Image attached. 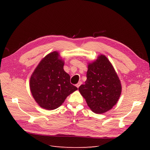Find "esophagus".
Instances as JSON below:
<instances>
[{
  "label": "esophagus",
  "instance_id": "34e87169",
  "mask_svg": "<svg viewBox=\"0 0 150 150\" xmlns=\"http://www.w3.org/2000/svg\"><path fill=\"white\" fill-rule=\"evenodd\" d=\"M81 84H82V82H79L78 83H77V84H76V86H77V87L79 88V86H80L81 85Z\"/></svg>",
  "mask_w": 150,
  "mask_h": 150
}]
</instances>
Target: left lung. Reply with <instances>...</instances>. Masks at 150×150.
<instances>
[{"label":"left lung","mask_w":150,"mask_h":150,"mask_svg":"<svg viewBox=\"0 0 150 150\" xmlns=\"http://www.w3.org/2000/svg\"><path fill=\"white\" fill-rule=\"evenodd\" d=\"M85 84L79 90L90 109L103 113L117 103L121 93V84L113 66L106 57L101 55L88 65Z\"/></svg>","instance_id":"1"}]
</instances>
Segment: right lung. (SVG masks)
Wrapping results in <instances>:
<instances>
[{"label":"right lung","mask_w":150,"mask_h":150,"mask_svg":"<svg viewBox=\"0 0 150 150\" xmlns=\"http://www.w3.org/2000/svg\"><path fill=\"white\" fill-rule=\"evenodd\" d=\"M64 62L57 52L46 55L35 69L30 86L40 107L52 110L59 108L77 88L70 83V76L63 69Z\"/></svg>","instance_id":"obj_1"}]
</instances>
